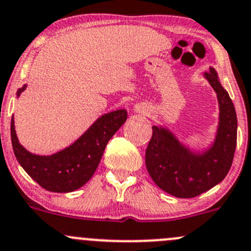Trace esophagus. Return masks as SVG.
Here are the masks:
<instances>
[{"mask_svg": "<svg viewBox=\"0 0 251 251\" xmlns=\"http://www.w3.org/2000/svg\"><path fill=\"white\" fill-rule=\"evenodd\" d=\"M141 109H144V108H142V107H139V105H137V110H139V112H141Z\"/></svg>", "mask_w": 251, "mask_h": 251, "instance_id": "34e87169", "label": "esophagus"}]
</instances>
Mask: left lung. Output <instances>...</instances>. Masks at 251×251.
Instances as JSON below:
<instances>
[{
    "instance_id": "1",
    "label": "left lung",
    "mask_w": 251,
    "mask_h": 251,
    "mask_svg": "<svg viewBox=\"0 0 251 251\" xmlns=\"http://www.w3.org/2000/svg\"><path fill=\"white\" fill-rule=\"evenodd\" d=\"M218 95L219 117L215 142L202 154L184 147L168 130L152 126L146 166L154 183L172 196L191 199L224 180L230 171L237 144V115L227 91L214 68L204 73Z\"/></svg>"
}]
</instances>
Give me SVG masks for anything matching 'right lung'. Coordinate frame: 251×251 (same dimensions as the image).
<instances>
[{
	"label": "right lung",
	"instance_id": "obj_1",
	"mask_svg": "<svg viewBox=\"0 0 251 251\" xmlns=\"http://www.w3.org/2000/svg\"><path fill=\"white\" fill-rule=\"evenodd\" d=\"M26 85L18 90V96ZM127 119V112L119 109L102 115L77 142L50 156L31 154L18 141L14 117L10 121V138L14 155L25 172L43 189L51 192L75 191L88 183L96 171L108 141Z\"/></svg>",
	"mask_w": 251,
	"mask_h": 251
}]
</instances>
